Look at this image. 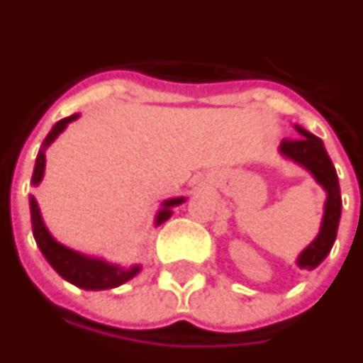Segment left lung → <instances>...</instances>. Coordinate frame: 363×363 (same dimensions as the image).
<instances>
[{"instance_id":"left-lung-1","label":"left lung","mask_w":363,"mask_h":363,"mask_svg":"<svg viewBox=\"0 0 363 363\" xmlns=\"http://www.w3.org/2000/svg\"><path fill=\"white\" fill-rule=\"evenodd\" d=\"M295 129H297L301 137L281 140L280 152L293 162H297L298 165H303L304 169L311 171L318 184H322L323 190L328 192V201L323 206L320 234L297 259L298 267L306 268V270H314L328 257L333 243H335L339 218H341V188H339L335 167L329 160L322 140L314 137L306 129H303V127L295 125Z\"/></svg>"}]
</instances>
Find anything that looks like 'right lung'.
Masks as SVG:
<instances>
[{"instance_id": "add662e5", "label": "right lung", "mask_w": 363, "mask_h": 363, "mask_svg": "<svg viewBox=\"0 0 363 363\" xmlns=\"http://www.w3.org/2000/svg\"><path fill=\"white\" fill-rule=\"evenodd\" d=\"M77 114L65 118V120L57 121L49 135L41 145V150L35 157V167L34 175H32V184H40L43 179V171H45V148L51 145L55 138L59 137L60 133L65 131L66 125L74 121ZM184 198H173V200L163 201V207L160 209L156 217V225H162L167 218L171 217V207L182 203ZM30 213H32V232H34L35 243L41 249V253L47 259V262L51 264L57 272L65 278L66 281H70L74 286L82 287V289H91V291H99V289H112L121 284H125L127 280H131L133 276H137L140 267L135 264L131 268H121L118 264H110L101 259H93V257L82 255L77 251L65 247L62 243H59L55 238L49 234V230L43 225V218H41L40 207L35 201L34 196H30Z\"/></svg>"}]
</instances>
